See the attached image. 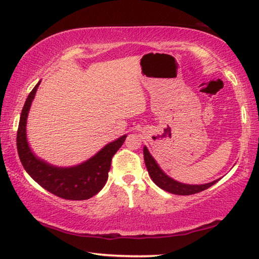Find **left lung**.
<instances>
[{
	"instance_id": "1",
	"label": "left lung",
	"mask_w": 259,
	"mask_h": 259,
	"mask_svg": "<svg viewBox=\"0 0 259 259\" xmlns=\"http://www.w3.org/2000/svg\"><path fill=\"white\" fill-rule=\"evenodd\" d=\"M144 160H145V164L147 168V171L150 174L152 181L154 182L157 186L162 190H164L169 193L177 195H191L195 194V193H200L204 190H207L213 184H216L218 181H214L212 183L204 184V185H186V184L178 183L174 181L170 177L162 171L160 166L157 165L155 160L153 159L152 155L146 147H144Z\"/></svg>"
}]
</instances>
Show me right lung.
I'll list each match as a JSON object with an SVG mask.
<instances>
[{
    "label": "right lung",
    "instance_id": "obj_1",
    "mask_svg": "<svg viewBox=\"0 0 259 259\" xmlns=\"http://www.w3.org/2000/svg\"><path fill=\"white\" fill-rule=\"evenodd\" d=\"M41 81L30 91L21 111L17 131V150L26 171L38 185L52 194L66 200H87L102 190L108 178L112 159L124 143L126 136L105 146L94 157L72 168H57L37 159L26 139V121L28 111Z\"/></svg>",
    "mask_w": 259,
    "mask_h": 259
}]
</instances>
